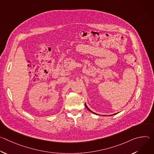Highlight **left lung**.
I'll return each instance as SVG.
<instances>
[{
    "label": "left lung",
    "mask_w": 154,
    "mask_h": 154,
    "mask_svg": "<svg viewBox=\"0 0 154 154\" xmlns=\"http://www.w3.org/2000/svg\"><path fill=\"white\" fill-rule=\"evenodd\" d=\"M85 106H86V108H87V109H88V110H89V111H90V112H91V113H93V112H92V111H91V110H90V109H89V108H88V106H86V103H85ZM94 114H96V113H94ZM114 115H115V114H114Z\"/></svg>",
    "instance_id": "8db88e82"
}]
</instances>
